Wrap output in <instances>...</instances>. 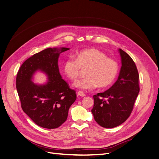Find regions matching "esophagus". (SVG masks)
I'll list each match as a JSON object with an SVG mask.
<instances>
[{
	"mask_svg": "<svg viewBox=\"0 0 159 159\" xmlns=\"http://www.w3.org/2000/svg\"><path fill=\"white\" fill-rule=\"evenodd\" d=\"M78 95L80 96V97H84V96H86L85 93L83 92H82V91H79L78 92Z\"/></svg>",
	"mask_w": 159,
	"mask_h": 159,
	"instance_id": "34e87169",
	"label": "esophagus"
}]
</instances>
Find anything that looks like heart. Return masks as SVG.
<instances>
[{
    "mask_svg": "<svg viewBox=\"0 0 159 159\" xmlns=\"http://www.w3.org/2000/svg\"><path fill=\"white\" fill-rule=\"evenodd\" d=\"M63 70L67 78L72 81L78 79L81 70H85L86 77L77 80L74 86L82 89H93L97 86L107 88L116 80L119 73V64L96 49H86L77 53L75 60L69 58L64 64Z\"/></svg>",
    "mask_w": 159,
    "mask_h": 159,
    "instance_id": "heart-1",
    "label": "heart"
}]
</instances>
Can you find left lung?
<instances>
[{
    "label": "left lung",
    "mask_w": 159,
    "mask_h": 159,
    "mask_svg": "<svg viewBox=\"0 0 159 159\" xmlns=\"http://www.w3.org/2000/svg\"><path fill=\"white\" fill-rule=\"evenodd\" d=\"M122 66L118 80L108 90L93 95L92 112L95 121L105 128H113L125 121L132 112L140 92L139 74L133 60L119 49Z\"/></svg>",
    "instance_id": "8db88e82"
}]
</instances>
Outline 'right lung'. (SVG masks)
I'll use <instances>...</instances> for the list:
<instances>
[{"label": "right lung", "mask_w": 159, "mask_h": 159, "mask_svg": "<svg viewBox=\"0 0 159 159\" xmlns=\"http://www.w3.org/2000/svg\"><path fill=\"white\" fill-rule=\"evenodd\" d=\"M69 48H48L26 59L17 74L16 88L20 105L25 113L36 125L56 129L64 123L70 107L77 99L74 89L61 79L58 66L59 54ZM44 71L50 80L45 85L31 81L36 70Z\"/></svg>", "instance_id": "add662e5"}]
</instances>
